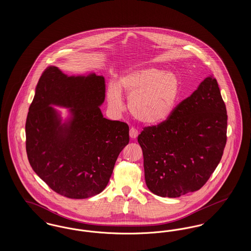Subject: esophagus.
I'll return each instance as SVG.
<instances>
[{
	"mask_svg": "<svg viewBox=\"0 0 251 251\" xmlns=\"http://www.w3.org/2000/svg\"><path fill=\"white\" fill-rule=\"evenodd\" d=\"M138 134H139V131H137V129L131 127L130 129V137L131 139H135L138 136Z\"/></svg>",
	"mask_w": 251,
	"mask_h": 251,
	"instance_id": "esophagus-1",
	"label": "esophagus"
}]
</instances>
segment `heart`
I'll return each mask as SVG.
<instances>
[{"label": "heart", "instance_id": "heart-1", "mask_svg": "<svg viewBox=\"0 0 251 251\" xmlns=\"http://www.w3.org/2000/svg\"><path fill=\"white\" fill-rule=\"evenodd\" d=\"M120 90L129 97L131 115L146 124H157L169 118L179 94L178 78L171 72L148 67L133 69L119 77L118 85L108 84V103L120 111L123 100Z\"/></svg>", "mask_w": 251, "mask_h": 251}]
</instances>
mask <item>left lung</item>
<instances>
[{
  "label": "left lung",
  "instance_id": "1",
  "mask_svg": "<svg viewBox=\"0 0 251 251\" xmlns=\"http://www.w3.org/2000/svg\"><path fill=\"white\" fill-rule=\"evenodd\" d=\"M227 121L217 81L209 76L167 120L145 127L137 140L148 188L164 198L200 190L223 155Z\"/></svg>",
  "mask_w": 251,
  "mask_h": 251
}]
</instances>
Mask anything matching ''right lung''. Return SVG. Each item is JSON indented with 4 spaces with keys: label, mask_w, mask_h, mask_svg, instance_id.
Wrapping results in <instances>:
<instances>
[{
    "label": "right lung",
    "mask_w": 251,
    "mask_h": 251,
    "mask_svg": "<svg viewBox=\"0 0 251 251\" xmlns=\"http://www.w3.org/2000/svg\"><path fill=\"white\" fill-rule=\"evenodd\" d=\"M105 80L94 73L67 76L50 66L40 76L26 119V152L36 175L69 199L103 191L120 151L129 143V126L103 118ZM50 105L71 108L62 125Z\"/></svg>",
    "instance_id": "right-lung-1"
}]
</instances>
